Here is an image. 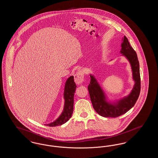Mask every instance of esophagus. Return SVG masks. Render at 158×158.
<instances>
[{
	"label": "esophagus",
	"instance_id": "obj_1",
	"mask_svg": "<svg viewBox=\"0 0 158 158\" xmlns=\"http://www.w3.org/2000/svg\"><path fill=\"white\" fill-rule=\"evenodd\" d=\"M83 77H84V75L82 71H79V72H77L74 76L75 82L76 83L77 85L81 84L83 81Z\"/></svg>",
	"mask_w": 158,
	"mask_h": 158
}]
</instances>
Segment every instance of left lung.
Masks as SVG:
<instances>
[{"label": "left lung", "mask_w": 158, "mask_h": 158, "mask_svg": "<svg viewBox=\"0 0 158 158\" xmlns=\"http://www.w3.org/2000/svg\"><path fill=\"white\" fill-rule=\"evenodd\" d=\"M121 47V56L129 61L135 81L133 88L127 96L113 101L109 100L95 76L90 74V82L88 89L90 100L96 112L104 117L115 118L127 113L135 104L140 92V68L137 54L126 36L122 39Z\"/></svg>", "instance_id": "1"}]
</instances>
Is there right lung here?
<instances>
[{
  "instance_id": "1",
  "label": "right lung",
  "mask_w": 158,
  "mask_h": 158,
  "mask_svg": "<svg viewBox=\"0 0 158 158\" xmlns=\"http://www.w3.org/2000/svg\"><path fill=\"white\" fill-rule=\"evenodd\" d=\"M76 89V85L74 82V77L70 76L65 83L63 97L64 104L63 110L60 116L53 122L46 124L45 126L50 127H55L61 126L66 123L72 117L73 111L74 94Z\"/></svg>"
}]
</instances>
